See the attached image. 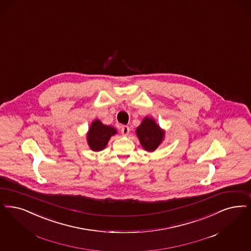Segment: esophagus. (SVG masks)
I'll return each instance as SVG.
<instances>
[{"label":"esophagus","instance_id":"esophagus-1","mask_svg":"<svg viewBox=\"0 0 251 251\" xmlns=\"http://www.w3.org/2000/svg\"><path fill=\"white\" fill-rule=\"evenodd\" d=\"M130 127L129 126H122L121 127V133L125 136H127L130 133Z\"/></svg>","mask_w":251,"mask_h":251}]
</instances>
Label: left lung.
<instances>
[{
  "label": "left lung",
  "mask_w": 251,
  "mask_h": 251,
  "mask_svg": "<svg viewBox=\"0 0 251 251\" xmlns=\"http://www.w3.org/2000/svg\"><path fill=\"white\" fill-rule=\"evenodd\" d=\"M165 131L152 118L146 117L136 129V135L145 151H156L163 140Z\"/></svg>",
  "instance_id": "obj_1"
}]
</instances>
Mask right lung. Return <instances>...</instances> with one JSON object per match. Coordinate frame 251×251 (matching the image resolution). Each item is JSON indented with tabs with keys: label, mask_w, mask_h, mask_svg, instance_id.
I'll use <instances>...</instances> for the list:
<instances>
[{
	"label": "right lung",
	"mask_w": 251,
	"mask_h": 251,
	"mask_svg": "<svg viewBox=\"0 0 251 251\" xmlns=\"http://www.w3.org/2000/svg\"><path fill=\"white\" fill-rule=\"evenodd\" d=\"M117 133L114 127L104 125L99 120L92 121L87 134V140L93 151H100L105 149L111 136Z\"/></svg>",
	"instance_id": "add662e5"
}]
</instances>
